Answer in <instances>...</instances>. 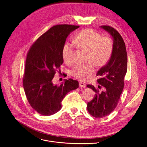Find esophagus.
<instances>
[{
  "label": "esophagus",
  "mask_w": 147,
  "mask_h": 147,
  "mask_svg": "<svg viewBox=\"0 0 147 147\" xmlns=\"http://www.w3.org/2000/svg\"><path fill=\"white\" fill-rule=\"evenodd\" d=\"M79 85L80 88H85L86 86V84L84 82H79Z\"/></svg>",
  "instance_id": "34e87169"
}]
</instances>
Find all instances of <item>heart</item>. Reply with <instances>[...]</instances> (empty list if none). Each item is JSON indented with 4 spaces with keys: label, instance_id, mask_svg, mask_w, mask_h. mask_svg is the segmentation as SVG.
Segmentation results:
<instances>
[{
    "label": "heart",
    "instance_id": "1",
    "mask_svg": "<svg viewBox=\"0 0 147 147\" xmlns=\"http://www.w3.org/2000/svg\"><path fill=\"white\" fill-rule=\"evenodd\" d=\"M74 43L79 47L89 50L88 60L85 63H78L71 69V74L82 80H86L94 74L95 65L103 67L110 60L113 49L112 40L107 37H102L99 32L91 28L81 30L76 35ZM75 45L69 42L65 43L62 48V57L67 64L74 62Z\"/></svg>",
    "mask_w": 147,
    "mask_h": 147
}]
</instances>
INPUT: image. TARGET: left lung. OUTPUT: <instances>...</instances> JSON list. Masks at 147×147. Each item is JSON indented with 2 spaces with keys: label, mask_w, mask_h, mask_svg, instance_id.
<instances>
[{
  "label": "left lung",
  "mask_w": 147,
  "mask_h": 147,
  "mask_svg": "<svg viewBox=\"0 0 147 147\" xmlns=\"http://www.w3.org/2000/svg\"><path fill=\"white\" fill-rule=\"evenodd\" d=\"M100 27L113 38V49L108 63L96 74L99 76L97 82L101 86L96 88L93 85H87L95 92L93 99L88 103L87 109L91 116L97 119L108 116L117 106L127 71V54L122 37L116 29L109 26H102ZM102 87L104 90L100 92L98 89Z\"/></svg>",
  "instance_id": "obj_1"
}]
</instances>
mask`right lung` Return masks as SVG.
<instances>
[{
    "label": "right lung",
    "instance_id": "1",
    "mask_svg": "<svg viewBox=\"0 0 147 147\" xmlns=\"http://www.w3.org/2000/svg\"><path fill=\"white\" fill-rule=\"evenodd\" d=\"M79 27L71 24L54 26L32 44L27 53L23 88L30 105L41 115L50 116L59 111L65 95L79 87L78 81L72 79H65L59 86L53 83L56 72L61 73L66 39Z\"/></svg>",
    "mask_w": 147,
    "mask_h": 147
}]
</instances>
